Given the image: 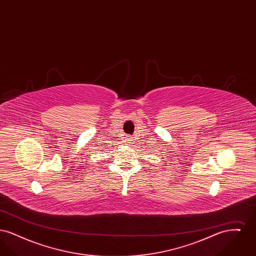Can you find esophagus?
<instances>
[{"label":"esophagus","mask_w":256,"mask_h":256,"mask_svg":"<svg viewBox=\"0 0 256 256\" xmlns=\"http://www.w3.org/2000/svg\"><path fill=\"white\" fill-rule=\"evenodd\" d=\"M126 143L128 146H132V139L130 138V137L126 138Z\"/></svg>","instance_id":"34e87169"}]
</instances>
